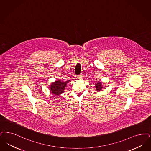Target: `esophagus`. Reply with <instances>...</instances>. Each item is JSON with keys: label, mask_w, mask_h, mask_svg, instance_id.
Listing matches in <instances>:
<instances>
[{"label": "esophagus", "mask_w": 151, "mask_h": 151, "mask_svg": "<svg viewBox=\"0 0 151 151\" xmlns=\"http://www.w3.org/2000/svg\"><path fill=\"white\" fill-rule=\"evenodd\" d=\"M83 78V76H82V75H80L78 76V78Z\"/></svg>", "instance_id": "esophagus-1"}]
</instances>
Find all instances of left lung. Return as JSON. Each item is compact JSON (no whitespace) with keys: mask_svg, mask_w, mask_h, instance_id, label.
Here are the masks:
<instances>
[{"mask_svg":"<svg viewBox=\"0 0 151 151\" xmlns=\"http://www.w3.org/2000/svg\"><path fill=\"white\" fill-rule=\"evenodd\" d=\"M95 86H96V89L97 91H101L103 88L102 81H99V82L96 83L95 84Z\"/></svg>","mask_w":151,"mask_h":151,"instance_id":"8db88e82","label":"left lung"}]
</instances>
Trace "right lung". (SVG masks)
<instances>
[{"label":"right lung","mask_w":151,"mask_h":151,"mask_svg":"<svg viewBox=\"0 0 151 151\" xmlns=\"http://www.w3.org/2000/svg\"><path fill=\"white\" fill-rule=\"evenodd\" d=\"M71 80L62 81L61 80H56L51 83L50 86V91L55 96H60V94L65 92V89L67 84L70 82Z\"/></svg>","instance_id":"add662e5"}]
</instances>
